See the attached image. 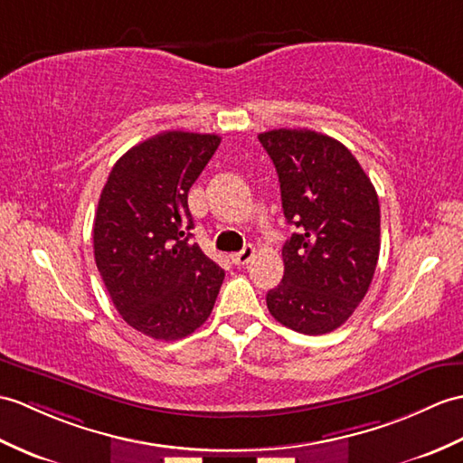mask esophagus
<instances>
[{
	"label": "esophagus",
	"mask_w": 463,
	"mask_h": 463,
	"mask_svg": "<svg viewBox=\"0 0 463 463\" xmlns=\"http://www.w3.org/2000/svg\"><path fill=\"white\" fill-rule=\"evenodd\" d=\"M231 258H232L234 264L244 266V264H249V262L252 260V258H254V249L249 244V246H244V249H242L241 252H234Z\"/></svg>",
	"instance_id": "1"
}]
</instances>
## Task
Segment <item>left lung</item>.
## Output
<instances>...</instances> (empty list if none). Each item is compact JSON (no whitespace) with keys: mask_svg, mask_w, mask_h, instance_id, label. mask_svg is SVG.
<instances>
[{"mask_svg":"<svg viewBox=\"0 0 463 463\" xmlns=\"http://www.w3.org/2000/svg\"><path fill=\"white\" fill-rule=\"evenodd\" d=\"M280 179L282 209L299 231L282 249V284L266 306L304 335L341 327L363 302L381 250V207L371 179L337 139L314 130L258 136Z\"/></svg>","mask_w":463,"mask_h":463,"instance_id":"obj_1","label":"left lung"}]
</instances>
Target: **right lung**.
<instances>
[{"label":"right lung","mask_w":463,"mask_h":463,"mask_svg":"<svg viewBox=\"0 0 463 463\" xmlns=\"http://www.w3.org/2000/svg\"><path fill=\"white\" fill-rule=\"evenodd\" d=\"M214 134L164 132L116 161L94 217V260L116 309L147 337L205 324L224 270L191 242L187 193L217 152Z\"/></svg>","instance_id":"right-lung-1"}]
</instances>
